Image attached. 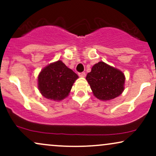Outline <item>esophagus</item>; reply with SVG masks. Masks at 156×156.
I'll list each match as a JSON object with an SVG mask.
<instances>
[{
    "mask_svg": "<svg viewBox=\"0 0 156 156\" xmlns=\"http://www.w3.org/2000/svg\"><path fill=\"white\" fill-rule=\"evenodd\" d=\"M79 76H80V77H85L86 74L85 72H82V73H79Z\"/></svg>",
    "mask_w": 156,
    "mask_h": 156,
    "instance_id": "34e87169",
    "label": "esophagus"
}]
</instances>
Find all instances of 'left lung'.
<instances>
[{"instance_id":"8db88e82","label":"left lung","mask_w":156,"mask_h":156,"mask_svg":"<svg viewBox=\"0 0 156 156\" xmlns=\"http://www.w3.org/2000/svg\"><path fill=\"white\" fill-rule=\"evenodd\" d=\"M95 97L101 101H110L123 92L125 75L121 71L103 61L96 63L86 76Z\"/></svg>"}]
</instances>
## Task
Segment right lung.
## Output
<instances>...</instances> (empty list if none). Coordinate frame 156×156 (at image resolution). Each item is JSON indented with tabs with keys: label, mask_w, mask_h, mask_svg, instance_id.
<instances>
[{
	"label": "right lung",
	"mask_w": 156,
	"mask_h": 156,
	"mask_svg": "<svg viewBox=\"0 0 156 156\" xmlns=\"http://www.w3.org/2000/svg\"><path fill=\"white\" fill-rule=\"evenodd\" d=\"M78 75L61 60L44 68L38 76V88L42 96L60 101L69 96Z\"/></svg>",
	"instance_id": "right-lung-1"
}]
</instances>
